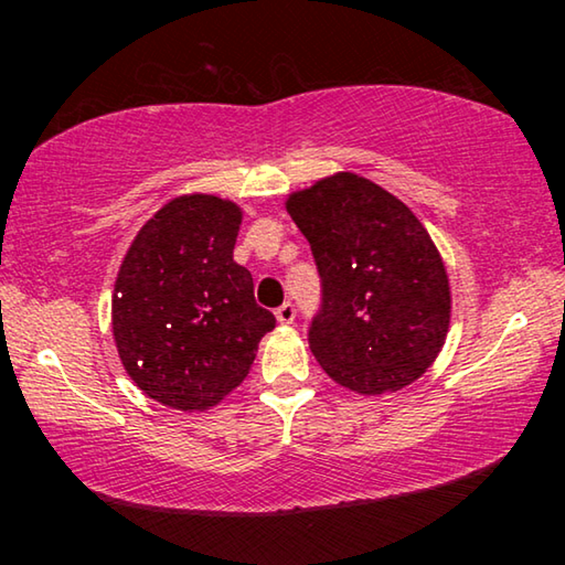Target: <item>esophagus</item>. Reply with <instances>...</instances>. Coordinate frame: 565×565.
Returning <instances> with one entry per match:
<instances>
[{"instance_id":"34e87169","label":"esophagus","mask_w":565,"mask_h":565,"mask_svg":"<svg viewBox=\"0 0 565 565\" xmlns=\"http://www.w3.org/2000/svg\"><path fill=\"white\" fill-rule=\"evenodd\" d=\"M294 319H296L294 303H284V306H279V309H276V321L284 323V327H289V323H294Z\"/></svg>"}]
</instances>
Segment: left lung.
Segmentation results:
<instances>
[{"mask_svg":"<svg viewBox=\"0 0 565 565\" xmlns=\"http://www.w3.org/2000/svg\"><path fill=\"white\" fill-rule=\"evenodd\" d=\"M319 266L323 303L309 347L361 396L414 384L444 349L451 286L431 234L411 209L351 171L286 196Z\"/></svg>","mask_w":565,"mask_h":565,"instance_id":"1","label":"left lung"}]
</instances>
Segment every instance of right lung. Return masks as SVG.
I'll return each mask as SVG.
<instances>
[{
    "label": "right lung",
    "mask_w": 565,
    "mask_h": 565,
    "mask_svg": "<svg viewBox=\"0 0 565 565\" xmlns=\"http://www.w3.org/2000/svg\"><path fill=\"white\" fill-rule=\"evenodd\" d=\"M244 212L232 199L181 194L134 236L111 296L124 371L149 398L206 411L242 384L274 313L234 262Z\"/></svg>",
    "instance_id": "right-lung-1"
}]
</instances>
